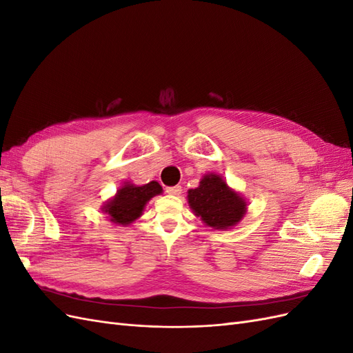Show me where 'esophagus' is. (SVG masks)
Instances as JSON below:
<instances>
[{
  "label": "esophagus",
  "mask_w": 353,
  "mask_h": 353,
  "mask_svg": "<svg viewBox=\"0 0 353 353\" xmlns=\"http://www.w3.org/2000/svg\"><path fill=\"white\" fill-rule=\"evenodd\" d=\"M166 193L170 194V196H179L181 193H183V188H181V185L168 187V188H166Z\"/></svg>",
  "instance_id": "1"
}]
</instances>
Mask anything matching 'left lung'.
I'll list each match as a JSON object with an SVG mask.
<instances>
[{
    "label": "left lung",
    "instance_id": "1",
    "mask_svg": "<svg viewBox=\"0 0 353 353\" xmlns=\"http://www.w3.org/2000/svg\"><path fill=\"white\" fill-rule=\"evenodd\" d=\"M188 205L208 227L227 230L241 221L248 201L216 174H206L197 188L188 190Z\"/></svg>",
    "mask_w": 353,
    "mask_h": 353
}]
</instances>
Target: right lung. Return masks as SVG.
Instances as JSON below:
<instances>
[{
	"label": "right lung",
	"mask_w": 353,
	"mask_h": 353,
	"mask_svg": "<svg viewBox=\"0 0 353 353\" xmlns=\"http://www.w3.org/2000/svg\"><path fill=\"white\" fill-rule=\"evenodd\" d=\"M162 187L157 181H152L145 185H134L125 183L113 199L104 203L101 208L104 213H108L110 221L117 225H130L135 219L143 215V210L147 201L152 197L162 193Z\"/></svg>",
	"instance_id": "obj_1"
}]
</instances>
